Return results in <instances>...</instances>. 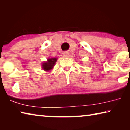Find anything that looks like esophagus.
I'll return each instance as SVG.
<instances>
[{
    "mask_svg": "<svg viewBox=\"0 0 130 130\" xmlns=\"http://www.w3.org/2000/svg\"><path fill=\"white\" fill-rule=\"evenodd\" d=\"M63 56L64 57H67L69 56V53L67 52H64L63 53Z\"/></svg>",
    "mask_w": 130,
    "mask_h": 130,
    "instance_id": "34e87169",
    "label": "esophagus"
}]
</instances>
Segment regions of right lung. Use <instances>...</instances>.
Masks as SVG:
<instances>
[{"instance_id":"obj_1","label":"right lung","mask_w":130,"mask_h":130,"mask_svg":"<svg viewBox=\"0 0 130 130\" xmlns=\"http://www.w3.org/2000/svg\"><path fill=\"white\" fill-rule=\"evenodd\" d=\"M57 58H48L47 61L44 62V63H42V68L45 71H47V72L50 71L53 68V67L54 66L55 64H56L57 61Z\"/></svg>"}]
</instances>
